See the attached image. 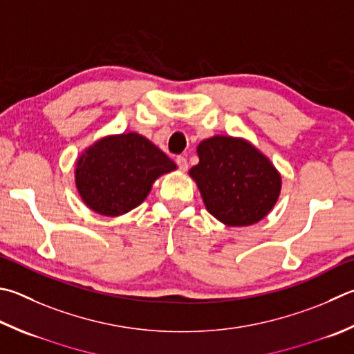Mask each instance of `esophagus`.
I'll use <instances>...</instances> for the list:
<instances>
[{
  "label": "esophagus",
  "mask_w": 354,
  "mask_h": 354,
  "mask_svg": "<svg viewBox=\"0 0 354 354\" xmlns=\"http://www.w3.org/2000/svg\"><path fill=\"white\" fill-rule=\"evenodd\" d=\"M176 165L179 167V170L181 171H185L189 169V162H187V159H185L184 156H178L176 158Z\"/></svg>",
  "instance_id": "1"
}]
</instances>
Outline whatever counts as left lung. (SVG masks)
Returning a JSON list of instances; mask_svg holds the SVG:
<instances>
[{
  "label": "left lung",
  "mask_w": 354,
  "mask_h": 354,
  "mask_svg": "<svg viewBox=\"0 0 354 354\" xmlns=\"http://www.w3.org/2000/svg\"><path fill=\"white\" fill-rule=\"evenodd\" d=\"M199 162L190 169L209 214L227 226H250L277 203L281 178L248 140L214 136L198 145Z\"/></svg>",
  "instance_id": "obj_1"
}]
</instances>
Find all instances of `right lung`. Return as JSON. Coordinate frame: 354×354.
I'll use <instances>...</instances> for the list:
<instances>
[{
    "instance_id": "add662e5",
    "label": "right lung",
    "mask_w": 354,
    "mask_h": 354,
    "mask_svg": "<svg viewBox=\"0 0 354 354\" xmlns=\"http://www.w3.org/2000/svg\"><path fill=\"white\" fill-rule=\"evenodd\" d=\"M175 169V162L149 139L127 133L85 150L75 164V185L89 209L118 216L138 207L155 179Z\"/></svg>"
}]
</instances>
